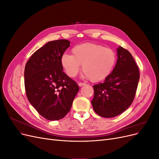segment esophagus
Returning a JSON list of instances; mask_svg holds the SVG:
<instances>
[{
    "label": "esophagus",
    "instance_id": "obj_1",
    "mask_svg": "<svg viewBox=\"0 0 159 159\" xmlns=\"http://www.w3.org/2000/svg\"><path fill=\"white\" fill-rule=\"evenodd\" d=\"M85 85H86V84H85V83H82V82H80V83H78V85L80 86V87H81V86Z\"/></svg>",
    "mask_w": 159,
    "mask_h": 159
}]
</instances>
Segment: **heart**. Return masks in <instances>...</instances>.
I'll return each mask as SVG.
<instances>
[{
  "label": "heart",
  "instance_id": "b5f03b06",
  "mask_svg": "<svg viewBox=\"0 0 159 159\" xmlns=\"http://www.w3.org/2000/svg\"><path fill=\"white\" fill-rule=\"evenodd\" d=\"M71 53L72 55L65 53L60 59L61 67L70 78L78 74L81 66L84 76L92 82H98L107 78L116 64L115 52L95 43L76 46L72 48Z\"/></svg>",
  "mask_w": 159,
  "mask_h": 159
}]
</instances>
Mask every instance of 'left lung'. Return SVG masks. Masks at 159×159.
I'll use <instances>...</instances> for the list:
<instances>
[{"mask_svg": "<svg viewBox=\"0 0 159 159\" xmlns=\"http://www.w3.org/2000/svg\"><path fill=\"white\" fill-rule=\"evenodd\" d=\"M117 51L118 59L111 74L103 83L93 85L91 104L94 111L103 117H116L131 105L140 78L139 67L131 53L121 46Z\"/></svg>", "mask_w": 159, "mask_h": 159, "instance_id": "1", "label": "left lung"}]
</instances>
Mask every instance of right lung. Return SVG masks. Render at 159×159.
Returning <instances> with one entry per match:
<instances>
[{
    "mask_svg": "<svg viewBox=\"0 0 159 159\" xmlns=\"http://www.w3.org/2000/svg\"><path fill=\"white\" fill-rule=\"evenodd\" d=\"M70 44L65 39L48 42L34 53L25 66L27 98L38 113L50 121L68 114L80 89L63 71L60 62Z\"/></svg>",
    "mask_w": 159,
    "mask_h": 159,
    "instance_id": "right-lung-1",
    "label": "right lung"
}]
</instances>
